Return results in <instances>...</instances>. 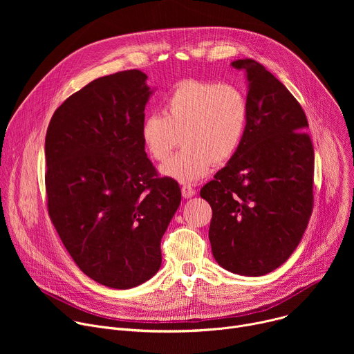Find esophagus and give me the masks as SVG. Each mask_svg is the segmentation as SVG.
<instances>
[{
  "instance_id": "esophagus-1",
  "label": "esophagus",
  "mask_w": 354,
  "mask_h": 354,
  "mask_svg": "<svg viewBox=\"0 0 354 354\" xmlns=\"http://www.w3.org/2000/svg\"><path fill=\"white\" fill-rule=\"evenodd\" d=\"M194 194H196V190H194L192 186H189V185L182 186V196H183L185 198H190V197H193Z\"/></svg>"
}]
</instances>
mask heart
Listing matches in <instances>:
<instances>
[{
  "label": "heart",
  "instance_id": "obj_1",
  "mask_svg": "<svg viewBox=\"0 0 354 354\" xmlns=\"http://www.w3.org/2000/svg\"><path fill=\"white\" fill-rule=\"evenodd\" d=\"M248 123V102L232 84L185 80L164 99L161 113L141 123V141L148 156L164 161L182 140L183 148L160 168L179 183L206 178L214 164L230 161L238 151Z\"/></svg>",
  "mask_w": 354,
  "mask_h": 354
}]
</instances>
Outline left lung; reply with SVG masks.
<instances>
[{"label": "left lung", "instance_id": "left-lung-1", "mask_svg": "<svg viewBox=\"0 0 354 354\" xmlns=\"http://www.w3.org/2000/svg\"><path fill=\"white\" fill-rule=\"evenodd\" d=\"M248 84V123L235 156L203 186L213 217L216 262L257 277L281 266L313 213L314 147L308 122L290 91L261 63L238 59Z\"/></svg>", "mask_w": 354, "mask_h": 354}]
</instances>
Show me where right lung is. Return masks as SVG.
<instances>
[{
	"instance_id": "add662e5",
	"label": "right lung",
	"mask_w": 354,
	"mask_h": 354,
	"mask_svg": "<svg viewBox=\"0 0 354 354\" xmlns=\"http://www.w3.org/2000/svg\"><path fill=\"white\" fill-rule=\"evenodd\" d=\"M140 70L100 77L66 99L44 142L47 207L66 249L92 280L127 290L161 268V239L180 187L158 178L140 130L156 88Z\"/></svg>"
}]
</instances>
